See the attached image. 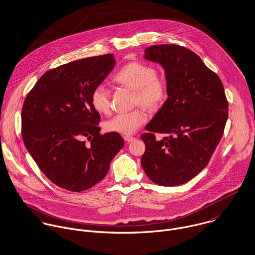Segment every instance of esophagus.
<instances>
[{
	"mask_svg": "<svg viewBox=\"0 0 255 255\" xmlns=\"http://www.w3.org/2000/svg\"><path fill=\"white\" fill-rule=\"evenodd\" d=\"M124 138H125V140H126L127 142H130V141H132V140L134 139V137H133V136H130V135H126Z\"/></svg>",
	"mask_w": 255,
	"mask_h": 255,
	"instance_id": "1",
	"label": "esophagus"
}]
</instances>
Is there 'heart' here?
<instances>
[{"mask_svg": "<svg viewBox=\"0 0 255 255\" xmlns=\"http://www.w3.org/2000/svg\"><path fill=\"white\" fill-rule=\"evenodd\" d=\"M114 79L134 90V103L149 110L160 108L168 96V82L156 70L141 62H131L124 66L115 74ZM93 109L99 114H109L111 111L110 91L104 85L94 88L90 97ZM147 120L145 113L140 109L120 113L105 123L108 131L125 135L134 133Z\"/></svg>", "mask_w": 255, "mask_h": 255, "instance_id": "obj_1", "label": "heart"}]
</instances>
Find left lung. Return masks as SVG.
Instances as JSON below:
<instances>
[{"label":"left lung","mask_w":255,"mask_h":255,"mask_svg":"<svg viewBox=\"0 0 255 255\" xmlns=\"http://www.w3.org/2000/svg\"><path fill=\"white\" fill-rule=\"evenodd\" d=\"M144 59L162 66L168 99L141 135V166L152 182L175 186L190 181L208 164L228 119V101L218 75L192 51L179 45H154ZM155 133L164 137L156 139Z\"/></svg>","instance_id":"8db88e82"}]
</instances>
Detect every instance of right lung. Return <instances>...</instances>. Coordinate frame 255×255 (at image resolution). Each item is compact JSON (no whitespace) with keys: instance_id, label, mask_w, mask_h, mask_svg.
<instances>
[{"instance_id":"1","label":"right lung","mask_w":255,"mask_h":255,"mask_svg":"<svg viewBox=\"0 0 255 255\" xmlns=\"http://www.w3.org/2000/svg\"><path fill=\"white\" fill-rule=\"evenodd\" d=\"M115 64L107 54L62 65L44 73L24 100V145L43 174L62 188L80 192L102 181L125 144L118 132L100 134V115L90 101Z\"/></svg>"}]
</instances>
